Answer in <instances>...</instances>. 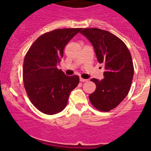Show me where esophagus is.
I'll use <instances>...</instances> for the list:
<instances>
[{
  "mask_svg": "<svg viewBox=\"0 0 151 151\" xmlns=\"http://www.w3.org/2000/svg\"><path fill=\"white\" fill-rule=\"evenodd\" d=\"M79 80H80V81H81V82H85V81H88V79H83V78H80V79H79Z\"/></svg>",
  "mask_w": 151,
  "mask_h": 151,
  "instance_id": "esophagus-1",
  "label": "esophagus"
}]
</instances>
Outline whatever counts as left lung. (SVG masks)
Here are the masks:
<instances>
[{
  "instance_id": "8db88e82",
  "label": "left lung",
  "mask_w": 151,
  "mask_h": 151,
  "mask_svg": "<svg viewBox=\"0 0 151 151\" xmlns=\"http://www.w3.org/2000/svg\"><path fill=\"white\" fill-rule=\"evenodd\" d=\"M80 33L92 44L98 62L105 69L103 79H91L96 89L89 100L98 110L109 111L126 98L131 88L134 72L131 53L125 43L109 31L85 28Z\"/></svg>"
}]
</instances>
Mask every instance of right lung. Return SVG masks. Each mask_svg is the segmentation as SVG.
I'll list each match as a JSON object with an SVG mask.
<instances>
[{"label": "right lung", "mask_w": 151, "mask_h": 151, "mask_svg": "<svg viewBox=\"0 0 151 151\" xmlns=\"http://www.w3.org/2000/svg\"><path fill=\"white\" fill-rule=\"evenodd\" d=\"M81 28L58 29L40 36L26 54L23 82L30 101L42 113L62 111L79 82L77 75L67 76L58 70L64 49Z\"/></svg>", "instance_id": "obj_1"}]
</instances>
